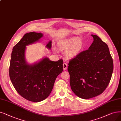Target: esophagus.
Here are the masks:
<instances>
[{
    "mask_svg": "<svg viewBox=\"0 0 121 121\" xmlns=\"http://www.w3.org/2000/svg\"><path fill=\"white\" fill-rule=\"evenodd\" d=\"M67 68V64L65 63H65L63 64V69L64 70H65Z\"/></svg>",
    "mask_w": 121,
    "mask_h": 121,
    "instance_id": "esophagus-1",
    "label": "esophagus"
}]
</instances>
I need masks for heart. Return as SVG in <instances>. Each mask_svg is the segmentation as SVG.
Segmentation results:
<instances>
[{
    "mask_svg": "<svg viewBox=\"0 0 121 121\" xmlns=\"http://www.w3.org/2000/svg\"><path fill=\"white\" fill-rule=\"evenodd\" d=\"M83 43L81 39L77 38H71L70 39L64 41L60 45V49L62 50H67L70 48L67 55L70 57L75 56L82 49Z\"/></svg>",
    "mask_w": 121,
    "mask_h": 121,
    "instance_id": "heart-1",
    "label": "heart"
}]
</instances>
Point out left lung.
<instances>
[{
  "label": "left lung",
  "instance_id": "obj_1",
  "mask_svg": "<svg viewBox=\"0 0 121 121\" xmlns=\"http://www.w3.org/2000/svg\"><path fill=\"white\" fill-rule=\"evenodd\" d=\"M89 49L80 52L69 61L72 91L78 97L87 99L102 93L113 71V61L108 45L97 35Z\"/></svg>",
  "mask_w": 121,
  "mask_h": 121
}]
</instances>
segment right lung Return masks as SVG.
I'll use <instances>...</instances> for the list:
<instances>
[{
    "mask_svg": "<svg viewBox=\"0 0 121 121\" xmlns=\"http://www.w3.org/2000/svg\"><path fill=\"white\" fill-rule=\"evenodd\" d=\"M43 37L41 33L25 34L13 48L9 66V77L17 92L32 102H38L50 94L57 76L63 70V60L52 61L48 58L33 65L25 60L26 46L39 41ZM51 41L46 47L51 49Z\"/></svg>",
    "mask_w": 121,
    "mask_h": 121,
    "instance_id": "add662e5",
    "label": "right lung"
}]
</instances>
